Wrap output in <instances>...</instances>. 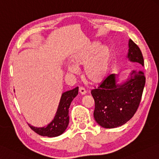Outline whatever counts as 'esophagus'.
Segmentation results:
<instances>
[{
	"mask_svg": "<svg viewBox=\"0 0 159 159\" xmlns=\"http://www.w3.org/2000/svg\"><path fill=\"white\" fill-rule=\"evenodd\" d=\"M79 91H80V93L82 94V95H85V94L87 93V91H86L85 89L83 88V87H80L79 88Z\"/></svg>",
	"mask_w": 159,
	"mask_h": 159,
	"instance_id": "1",
	"label": "esophagus"
}]
</instances>
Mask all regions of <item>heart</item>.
<instances>
[{
	"label": "heart",
	"instance_id": "b5f03b06",
	"mask_svg": "<svg viewBox=\"0 0 159 159\" xmlns=\"http://www.w3.org/2000/svg\"><path fill=\"white\" fill-rule=\"evenodd\" d=\"M112 51L107 45L93 41L72 57L71 63L66 69L71 73H77L84 66V77L92 83L101 82L109 71Z\"/></svg>",
	"mask_w": 159,
	"mask_h": 159
}]
</instances>
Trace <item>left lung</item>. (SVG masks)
<instances>
[{"instance_id": "1", "label": "left lung", "mask_w": 159, "mask_h": 159, "mask_svg": "<svg viewBox=\"0 0 159 159\" xmlns=\"http://www.w3.org/2000/svg\"><path fill=\"white\" fill-rule=\"evenodd\" d=\"M126 59L138 68L144 66L140 49L131 39L129 40ZM145 84V77L140 70H134L120 82L118 75H110L101 86L91 91L95 101L93 116L105 129L121 126L131 119L137 111Z\"/></svg>"}]
</instances>
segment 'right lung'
<instances>
[{
  "instance_id": "obj_1",
  "label": "right lung",
  "mask_w": 159,
  "mask_h": 159,
  "mask_svg": "<svg viewBox=\"0 0 159 159\" xmlns=\"http://www.w3.org/2000/svg\"><path fill=\"white\" fill-rule=\"evenodd\" d=\"M79 88L63 92L61 95L57 112L52 121L45 126L35 127L29 124V126L33 130L42 136L49 138L57 137L65 132L69 124V107L71 102L77 96Z\"/></svg>"
}]
</instances>
